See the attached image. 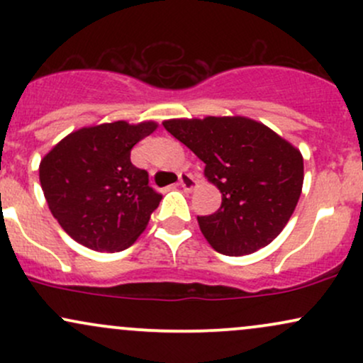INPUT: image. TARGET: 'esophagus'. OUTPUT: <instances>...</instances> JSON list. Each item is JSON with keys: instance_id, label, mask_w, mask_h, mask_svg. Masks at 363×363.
I'll use <instances>...</instances> for the list:
<instances>
[{"instance_id": "1", "label": "esophagus", "mask_w": 363, "mask_h": 363, "mask_svg": "<svg viewBox=\"0 0 363 363\" xmlns=\"http://www.w3.org/2000/svg\"><path fill=\"white\" fill-rule=\"evenodd\" d=\"M179 184L184 191H193L196 186H198V182H196V179L193 177V174L189 172H181L179 174Z\"/></svg>"}]
</instances>
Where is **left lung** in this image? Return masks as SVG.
I'll use <instances>...</instances> for the list:
<instances>
[{
    "label": "left lung",
    "mask_w": 363,
    "mask_h": 363,
    "mask_svg": "<svg viewBox=\"0 0 363 363\" xmlns=\"http://www.w3.org/2000/svg\"><path fill=\"white\" fill-rule=\"evenodd\" d=\"M164 128L205 162V176L222 193L215 213L198 216L216 252L245 256L280 235L303 184V158L294 145L242 116L170 119Z\"/></svg>",
    "instance_id": "8db88e82"
}]
</instances>
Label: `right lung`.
<instances>
[{
  "instance_id": "add662e5",
  "label": "right lung",
  "mask_w": 363,
  "mask_h": 363,
  "mask_svg": "<svg viewBox=\"0 0 363 363\" xmlns=\"http://www.w3.org/2000/svg\"><path fill=\"white\" fill-rule=\"evenodd\" d=\"M157 123L126 121L69 133L40 160L39 179L62 230L91 251L119 252L147 228L162 194L131 164V148Z\"/></svg>"
}]
</instances>
